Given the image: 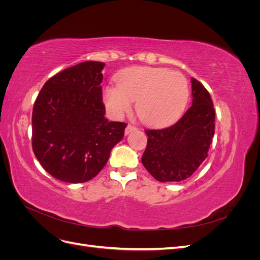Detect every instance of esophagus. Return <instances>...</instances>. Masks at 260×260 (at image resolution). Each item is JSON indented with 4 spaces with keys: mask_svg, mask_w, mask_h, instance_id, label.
Instances as JSON below:
<instances>
[{
    "mask_svg": "<svg viewBox=\"0 0 260 260\" xmlns=\"http://www.w3.org/2000/svg\"><path fill=\"white\" fill-rule=\"evenodd\" d=\"M135 130H137V128L135 127V125H131V124H128L127 125V128H125V130H124V133L125 135H129L130 132H132V131H135Z\"/></svg>",
    "mask_w": 260,
    "mask_h": 260,
    "instance_id": "obj_1",
    "label": "esophagus"
}]
</instances>
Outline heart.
I'll return each mask as SVG.
<instances>
[{"mask_svg": "<svg viewBox=\"0 0 260 260\" xmlns=\"http://www.w3.org/2000/svg\"><path fill=\"white\" fill-rule=\"evenodd\" d=\"M117 85L103 92L107 111L116 118L136 111L144 123L165 127L176 122L186 107L190 90L185 77L166 68L137 66L122 70L116 77Z\"/></svg>", "mask_w": 260, "mask_h": 260, "instance_id": "heart-1", "label": "heart"}]
</instances>
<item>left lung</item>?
<instances>
[{"mask_svg": "<svg viewBox=\"0 0 260 260\" xmlns=\"http://www.w3.org/2000/svg\"><path fill=\"white\" fill-rule=\"evenodd\" d=\"M192 106L179 121L159 130H145L142 156L146 170L160 182L190 178L207 158L215 133V109L208 91L191 78Z\"/></svg>", "mask_w": 260, "mask_h": 260, "instance_id": "8db88e82", "label": "left lung"}]
</instances>
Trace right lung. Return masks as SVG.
Returning <instances> with one entry per match:
<instances>
[{
    "mask_svg": "<svg viewBox=\"0 0 260 260\" xmlns=\"http://www.w3.org/2000/svg\"><path fill=\"white\" fill-rule=\"evenodd\" d=\"M104 62L88 60L46 81L32 111V149L51 176L82 183L106 165L127 123L108 121L102 99Z\"/></svg>",
    "mask_w": 260,
    "mask_h": 260,
    "instance_id": "right-lung-1",
    "label": "right lung"
}]
</instances>
